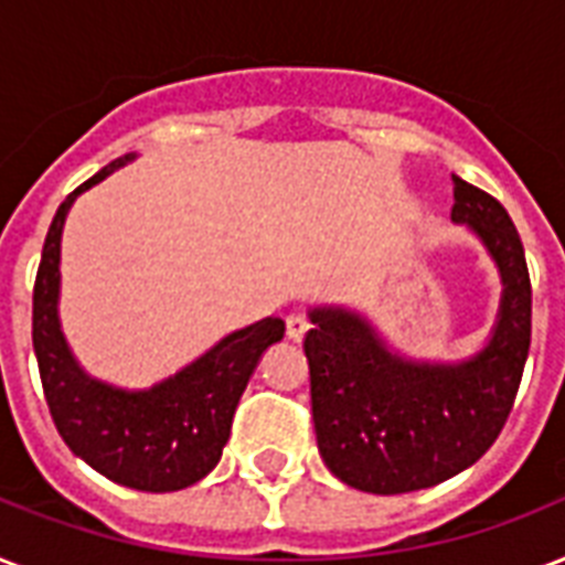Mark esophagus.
<instances>
[{"instance_id": "obj_1", "label": "esophagus", "mask_w": 565, "mask_h": 565, "mask_svg": "<svg viewBox=\"0 0 565 565\" xmlns=\"http://www.w3.org/2000/svg\"><path fill=\"white\" fill-rule=\"evenodd\" d=\"M308 328L310 322L301 317V313H290V317H287V337H290L292 343H301L305 334H308Z\"/></svg>"}]
</instances>
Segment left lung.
<instances>
[{
  "mask_svg": "<svg viewBox=\"0 0 565 565\" xmlns=\"http://www.w3.org/2000/svg\"><path fill=\"white\" fill-rule=\"evenodd\" d=\"M455 181L451 222L481 239L501 301L487 343L463 361H416L390 349L370 317L308 310L305 337L319 455L343 483L375 495L437 487L481 460L504 428L531 349V278L508 211Z\"/></svg>",
  "mask_w": 565,
  "mask_h": 565,
  "instance_id": "left-lung-1",
  "label": "left lung"
}]
</instances>
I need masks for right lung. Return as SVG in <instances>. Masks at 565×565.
<instances>
[{
    "label": "right lung",
    "instance_id": "1",
    "mask_svg": "<svg viewBox=\"0 0 565 565\" xmlns=\"http://www.w3.org/2000/svg\"><path fill=\"white\" fill-rule=\"evenodd\" d=\"M135 158L131 152L108 163L57 207L34 281L31 340L49 413L70 451L114 483L140 492H175L202 481L220 463L239 395L260 354L281 343L284 322L269 317L239 328L146 390L114 386L84 372L57 313L61 234L75 199Z\"/></svg>",
    "mask_w": 565,
    "mask_h": 565
}]
</instances>
